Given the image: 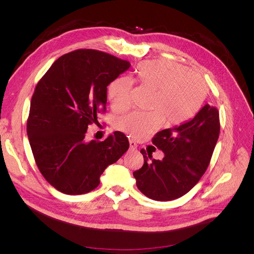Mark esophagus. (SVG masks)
Instances as JSON below:
<instances>
[{
	"instance_id": "34e87169",
	"label": "esophagus",
	"mask_w": 254,
	"mask_h": 254,
	"mask_svg": "<svg viewBox=\"0 0 254 254\" xmlns=\"http://www.w3.org/2000/svg\"><path fill=\"white\" fill-rule=\"evenodd\" d=\"M129 145H130V149H131V150H136L137 145H136V143L133 140H130L129 141Z\"/></svg>"
}]
</instances>
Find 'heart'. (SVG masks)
Here are the masks:
<instances>
[{
    "mask_svg": "<svg viewBox=\"0 0 254 254\" xmlns=\"http://www.w3.org/2000/svg\"><path fill=\"white\" fill-rule=\"evenodd\" d=\"M143 86L155 91L149 109L132 111L117 122L120 131L133 139H142L158 129L162 122L170 126L180 125L191 119L200 109L207 94V86L201 76L170 60H148L135 70ZM132 81L127 77L113 80L108 88L112 108L122 112L130 105Z\"/></svg>",
    "mask_w": 254,
    "mask_h": 254,
    "instance_id": "b5f03b06",
    "label": "heart"
}]
</instances>
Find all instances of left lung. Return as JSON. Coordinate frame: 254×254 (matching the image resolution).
Returning a JSON list of instances; mask_svg holds the SVG:
<instances>
[{
	"mask_svg": "<svg viewBox=\"0 0 254 254\" xmlns=\"http://www.w3.org/2000/svg\"><path fill=\"white\" fill-rule=\"evenodd\" d=\"M219 131L218 109L205 105L186 124L157 132L151 142L165 156L155 160L141 149L144 164L133 172L137 189L158 201H170L186 195L209 166Z\"/></svg>",
	"mask_w": 254,
	"mask_h": 254,
	"instance_id": "left-lung-1",
	"label": "left lung"
}]
</instances>
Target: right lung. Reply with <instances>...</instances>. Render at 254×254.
Returning <instances> with one entry per match:
<instances>
[{
    "label": "right lung",
    "mask_w": 254,
    "mask_h": 254,
    "mask_svg": "<svg viewBox=\"0 0 254 254\" xmlns=\"http://www.w3.org/2000/svg\"><path fill=\"white\" fill-rule=\"evenodd\" d=\"M129 67V61L108 53L79 49L59 57L38 81L27 135L41 175L61 193L95 190L107 166L128 150L121 131L103 142H88L86 135L88 126L106 113L107 87Z\"/></svg>",
    "instance_id": "obj_1"
}]
</instances>
